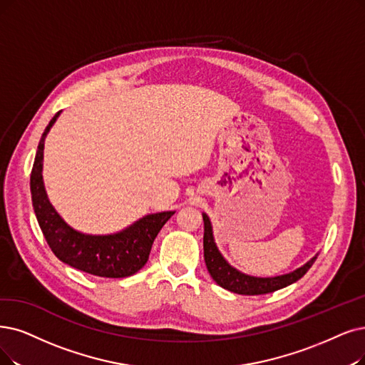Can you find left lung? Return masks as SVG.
<instances>
[{"mask_svg": "<svg viewBox=\"0 0 365 365\" xmlns=\"http://www.w3.org/2000/svg\"><path fill=\"white\" fill-rule=\"evenodd\" d=\"M203 215V226H205V232H203V256H205V264L208 268V272L211 274L212 280L233 294L240 295H264L271 294L275 290L283 289L289 284L298 282L304 274L307 272L317 256H314L312 260H309L304 267L295 269L294 272H289L279 277H269V279H260V277H250L245 275L235 268H232L225 257L218 252L215 247L214 238H212V227L211 222L207 214Z\"/></svg>", "mask_w": 365, "mask_h": 365, "instance_id": "1", "label": "left lung"}]
</instances>
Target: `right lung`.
Instances as JSON below:
<instances>
[{
  "label": "right lung",
  "mask_w": 365,
  "mask_h": 365,
  "mask_svg": "<svg viewBox=\"0 0 365 365\" xmlns=\"http://www.w3.org/2000/svg\"><path fill=\"white\" fill-rule=\"evenodd\" d=\"M58 115L60 112L55 113L41 135L30 180L33 207L43 235L53 255L73 268L108 279L133 275L147 264L157 233L173 212L147 215L115 235L93 237L71 229L51 205L41 177L45 138Z\"/></svg>",
  "instance_id": "add662e5"
}]
</instances>
